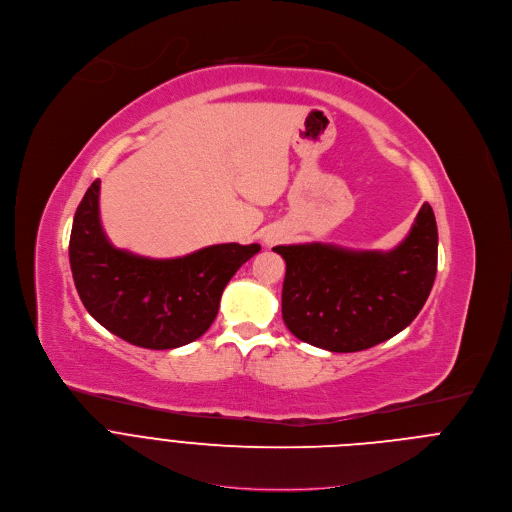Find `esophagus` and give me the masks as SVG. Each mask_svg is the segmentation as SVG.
<instances>
[{
    "instance_id": "1",
    "label": "esophagus",
    "mask_w": 512,
    "mask_h": 512,
    "mask_svg": "<svg viewBox=\"0 0 512 512\" xmlns=\"http://www.w3.org/2000/svg\"><path fill=\"white\" fill-rule=\"evenodd\" d=\"M279 239H281V235L275 233V231H269V233L263 237V241H265L267 245H275V243H279Z\"/></svg>"
}]
</instances>
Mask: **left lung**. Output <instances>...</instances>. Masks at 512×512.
Returning <instances> with one entry per match:
<instances>
[{
	"instance_id": "8db88e82",
	"label": "left lung",
	"mask_w": 512,
	"mask_h": 512,
	"mask_svg": "<svg viewBox=\"0 0 512 512\" xmlns=\"http://www.w3.org/2000/svg\"><path fill=\"white\" fill-rule=\"evenodd\" d=\"M437 247L429 203L391 251L327 243L273 247L287 263L281 295L287 329L331 353L365 351L395 337L413 323L433 289Z\"/></svg>"
}]
</instances>
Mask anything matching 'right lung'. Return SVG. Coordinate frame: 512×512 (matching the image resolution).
I'll list each match as a JSON object with an SVG mask.
<instances>
[{
    "mask_svg": "<svg viewBox=\"0 0 512 512\" xmlns=\"http://www.w3.org/2000/svg\"><path fill=\"white\" fill-rule=\"evenodd\" d=\"M99 187L85 191L71 227L69 265L87 313L143 349H175L215 321L223 289L261 245L223 243L175 259H149L109 243L99 221Z\"/></svg>",
    "mask_w": 512,
    "mask_h": 512,
    "instance_id": "1",
    "label": "right lung"
}]
</instances>
